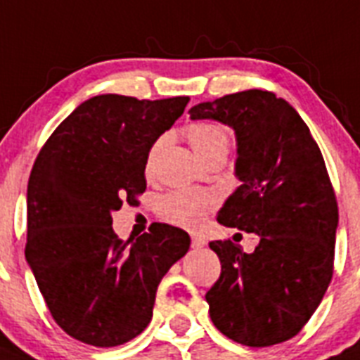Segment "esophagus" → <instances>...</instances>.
Instances as JSON below:
<instances>
[{
    "label": "esophagus",
    "mask_w": 360,
    "mask_h": 360,
    "mask_svg": "<svg viewBox=\"0 0 360 360\" xmlns=\"http://www.w3.org/2000/svg\"><path fill=\"white\" fill-rule=\"evenodd\" d=\"M192 246L193 248H202V246H206V239L205 237H201V236H193L192 237Z\"/></svg>",
    "instance_id": "1"
}]
</instances>
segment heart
Instances as JSON below:
<instances>
[{
	"label": "heart",
	"instance_id": "b5f03b06",
	"mask_svg": "<svg viewBox=\"0 0 360 360\" xmlns=\"http://www.w3.org/2000/svg\"><path fill=\"white\" fill-rule=\"evenodd\" d=\"M186 137H188V143L195 155L202 162L214 155H226L230 150V143H232V137L226 128L219 123H210V121L190 124L186 128ZM162 145H165V137L158 139L150 148L148 158H146V170L148 172L154 168ZM214 205L215 199L210 193L174 192L159 201V210H161L162 217L168 219L170 223L195 228L205 221L206 214Z\"/></svg>",
	"mask_w": 360,
	"mask_h": 360
}]
</instances>
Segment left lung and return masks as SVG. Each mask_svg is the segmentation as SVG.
<instances>
[{
    "label": "left lung",
    "instance_id": "obj_1",
    "mask_svg": "<svg viewBox=\"0 0 360 360\" xmlns=\"http://www.w3.org/2000/svg\"><path fill=\"white\" fill-rule=\"evenodd\" d=\"M188 114L236 134L240 184L217 221L261 239L252 254L210 243L221 261L206 293L212 323L239 345H279L308 323L333 275L339 212L323 154L295 108L266 90L228 94Z\"/></svg>",
    "mask_w": 360,
    "mask_h": 360
}]
</instances>
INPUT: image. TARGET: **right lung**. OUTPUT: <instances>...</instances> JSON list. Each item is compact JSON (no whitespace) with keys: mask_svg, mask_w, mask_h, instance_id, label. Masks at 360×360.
<instances>
[{"mask_svg":"<svg viewBox=\"0 0 360 360\" xmlns=\"http://www.w3.org/2000/svg\"><path fill=\"white\" fill-rule=\"evenodd\" d=\"M188 101L94 96L34 162L25 257L56 323L85 345L112 348L139 335L159 283L188 252L190 236L170 224L127 243L112 228V212L146 190L150 148Z\"/></svg>","mask_w":360,"mask_h":360,"instance_id":"obj_1","label":"right lung"}]
</instances>
